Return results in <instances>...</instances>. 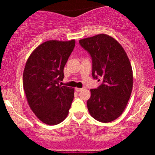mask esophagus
I'll return each instance as SVG.
<instances>
[{
  "instance_id": "1",
  "label": "esophagus",
  "mask_w": 155,
  "mask_h": 155,
  "mask_svg": "<svg viewBox=\"0 0 155 155\" xmlns=\"http://www.w3.org/2000/svg\"><path fill=\"white\" fill-rule=\"evenodd\" d=\"M75 90H76V92H80V91H81V90H83V88H76Z\"/></svg>"
}]
</instances>
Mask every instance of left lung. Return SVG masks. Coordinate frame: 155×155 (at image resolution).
I'll list each match as a JSON object with an SVG mask.
<instances>
[{"label":"left lung","mask_w":155,"mask_h":155,"mask_svg":"<svg viewBox=\"0 0 155 155\" xmlns=\"http://www.w3.org/2000/svg\"><path fill=\"white\" fill-rule=\"evenodd\" d=\"M79 42L92 58V77L102 79L98 87L90 90L88 111L99 122H112L124 111L132 92L133 71L128 57L120 43L108 35H96Z\"/></svg>","instance_id":"left-lung-1"}]
</instances>
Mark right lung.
<instances>
[{
	"label": "right lung",
	"instance_id": "1",
	"mask_svg": "<svg viewBox=\"0 0 155 155\" xmlns=\"http://www.w3.org/2000/svg\"><path fill=\"white\" fill-rule=\"evenodd\" d=\"M75 40L47 41L35 49L23 73V87L28 104L44 123L54 125L68 116L74 89L61 86L63 69L75 47Z\"/></svg>",
	"mask_w": 155,
	"mask_h": 155
}]
</instances>
